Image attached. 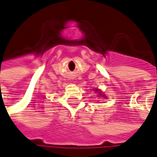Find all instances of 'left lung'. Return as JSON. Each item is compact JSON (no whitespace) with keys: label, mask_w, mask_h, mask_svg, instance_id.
I'll return each mask as SVG.
<instances>
[{"label":"left lung","mask_w":157,"mask_h":157,"mask_svg":"<svg viewBox=\"0 0 157 157\" xmlns=\"http://www.w3.org/2000/svg\"><path fill=\"white\" fill-rule=\"evenodd\" d=\"M97 91H98V90H97V89H95V92H97Z\"/></svg>","instance_id":"1"}]
</instances>
